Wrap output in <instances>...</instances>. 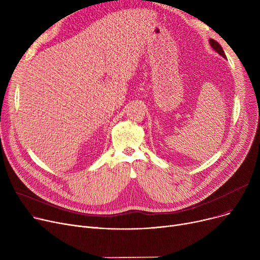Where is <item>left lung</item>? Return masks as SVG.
Returning <instances> with one entry per match:
<instances>
[{
  "mask_svg": "<svg viewBox=\"0 0 260 260\" xmlns=\"http://www.w3.org/2000/svg\"><path fill=\"white\" fill-rule=\"evenodd\" d=\"M210 45L212 46V48H213L216 52H218V53L220 54V56H222L224 59H226L225 53H224V51H223L222 47L219 45V43L216 42V41H215V40H213V39H210Z\"/></svg>",
  "mask_w": 260,
  "mask_h": 260,
  "instance_id": "8db88e82",
  "label": "left lung"
}]
</instances>
